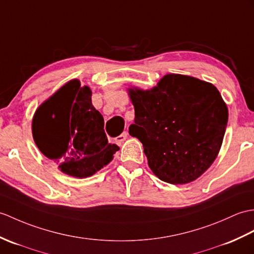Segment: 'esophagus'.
<instances>
[{"label": "esophagus", "instance_id": "34e87169", "mask_svg": "<svg viewBox=\"0 0 254 254\" xmlns=\"http://www.w3.org/2000/svg\"><path fill=\"white\" fill-rule=\"evenodd\" d=\"M127 138V132L125 131V132H123L122 134H120L119 136H118V137L116 138V141H117V143L121 144V143H123V141H125Z\"/></svg>", "mask_w": 254, "mask_h": 254}]
</instances>
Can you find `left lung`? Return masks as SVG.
Instances as JSON below:
<instances>
[{"instance_id": "left-lung-1", "label": "left lung", "mask_w": 254, "mask_h": 254, "mask_svg": "<svg viewBox=\"0 0 254 254\" xmlns=\"http://www.w3.org/2000/svg\"><path fill=\"white\" fill-rule=\"evenodd\" d=\"M135 110L128 132L143 144L152 172L186 184L207 171L221 149L228 110L217 88L190 75H164L151 90L129 88Z\"/></svg>"}]
</instances>
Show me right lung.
Wrapping results in <instances>:
<instances>
[{
    "label": "right lung",
    "mask_w": 254,
    "mask_h": 254,
    "mask_svg": "<svg viewBox=\"0 0 254 254\" xmlns=\"http://www.w3.org/2000/svg\"><path fill=\"white\" fill-rule=\"evenodd\" d=\"M35 145L62 172L83 179L113 160L119 147L109 144L104 118L92 105V91L71 80L46 99L32 120Z\"/></svg>",
    "instance_id": "right-lung-1"
}]
</instances>
